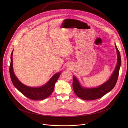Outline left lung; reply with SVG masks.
Returning a JSON list of instances; mask_svg holds the SVG:
<instances>
[{"label":"left lung","mask_w":128,"mask_h":128,"mask_svg":"<svg viewBox=\"0 0 128 128\" xmlns=\"http://www.w3.org/2000/svg\"><path fill=\"white\" fill-rule=\"evenodd\" d=\"M115 46L118 54L116 66L110 78L103 84L95 88H84L80 86L78 80L73 76L72 82L73 91L79 98L85 100H95L102 98L114 88L118 79L120 68L121 65L120 53L116 44Z\"/></svg>","instance_id":"left-lung-1"}]
</instances>
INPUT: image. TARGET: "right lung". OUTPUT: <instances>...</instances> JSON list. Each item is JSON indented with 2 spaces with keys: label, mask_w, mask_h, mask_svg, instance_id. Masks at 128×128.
<instances>
[{
  "label": "right lung",
  "mask_w": 128,
  "mask_h": 128,
  "mask_svg": "<svg viewBox=\"0 0 128 128\" xmlns=\"http://www.w3.org/2000/svg\"><path fill=\"white\" fill-rule=\"evenodd\" d=\"M12 54L13 51L10 56V74L14 86L26 97L32 100H41L48 98L53 91L55 83L59 78L60 72L56 73L47 84L42 87L33 88L27 86L22 84L14 74L12 65Z\"/></svg>",
  "instance_id": "1"
}]
</instances>
